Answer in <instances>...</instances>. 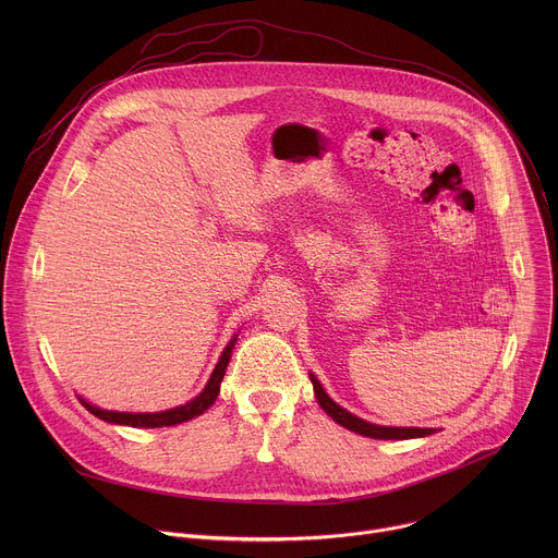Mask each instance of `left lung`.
Returning a JSON list of instances; mask_svg holds the SVG:
<instances>
[{"instance_id": "8db88e82", "label": "left lung", "mask_w": 558, "mask_h": 558, "mask_svg": "<svg viewBox=\"0 0 558 558\" xmlns=\"http://www.w3.org/2000/svg\"><path fill=\"white\" fill-rule=\"evenodd\" d=\"M311 377V384H313V390H315V400L317 404H320L325 409V413L338 422L340 426L357 433V435H364V437H371V439H415V437H426V435H433L435 430L433 428H392V426H377V424H371V422H364L360 417H355L353 413L344 411L342 407H338L331 397L325 392L323 384L317 381V377L313 373H308Z\"/></svg>"}]
</instances>
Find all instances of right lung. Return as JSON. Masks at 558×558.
<instances>
[{"label":"right lung","mask_w":558,"mask_h":558,"mask_svg":"<svg viewBox=\"0 0 558 558\" xmlns=\"http://www.w3.org/2000/svg\"><path fill=\"white\" fill-rule=\"evenodd\" d=\"M238 336L231 338V342L225 347L207 386L203 388V392H198L192 402L170 409V411H161V413H117V411H104L99 407H93L90 402H86L84 397H78V402L86 407V411H90L95 417L108 422V424H121V426H132V428H163V426H177L183 422H190L198 415H203L214 402L220 392V381L225 377L229 357H231V349L235 344Z\"/></svg>","instance_id":"obj_1"}]
</instances>
